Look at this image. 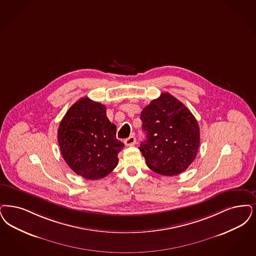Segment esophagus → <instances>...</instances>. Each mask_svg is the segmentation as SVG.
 <instances>
[{
    "label": "esophagus",
    "instance_id": "1",
    "mask_svg": "<svg viewBox=\"0 0 256 256\" xmlns=\"http://www.w3.org/2000/svg\"><path fill=\"white\" fill-rule=\"evenodd\" d=\"M124 143L126 146H133L134 144L136 143V138H135L134 136H130L128 138H126V139L124 141Z\"/></svg>",
    "mask_w": 256,
    "mask_h": 256
}]
</instances>
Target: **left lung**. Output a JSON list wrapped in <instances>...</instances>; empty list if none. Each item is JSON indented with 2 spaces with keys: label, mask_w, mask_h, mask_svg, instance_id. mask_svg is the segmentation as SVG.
<instances>
[{
  "label": "left lung",
  "mask_w": 256,
  "mask_h": 256,
  "mask_svg": "<svg viewBox=\"0 0 256 256\" xmlns=\"http://www.w3.org/2000/svg\"><path fill=\"white\" fill-rule=\"evenodd\" d=\"M140 119L146 139L139 148L148 166L166 176L184 172L194 161L200 146L199 126L194 114L164 92L144 108Z\"/></svg>",
  "instance_id": "obj_1"
}]
</instances>
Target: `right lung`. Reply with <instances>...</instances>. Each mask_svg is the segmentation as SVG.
Here are the masks:
<instances>
[{
	"instance_id": "obj_1",
	"label": "right lung",
	"mask_w": 256,
	"mask_h": 256,
	"mask_svg": "<svg viewBox=\"0 0 256 256\" xmlns=\"http://www.w3.org/2000/svg\"><path fill=\"white\" fill-rule=\"evenodd\" d=\"M101 102L84 97L72 104L58 128L64 160L75 174L88 180L110 174L124 146L116 139V126Z\"/></svg>"
}]
</instances>
